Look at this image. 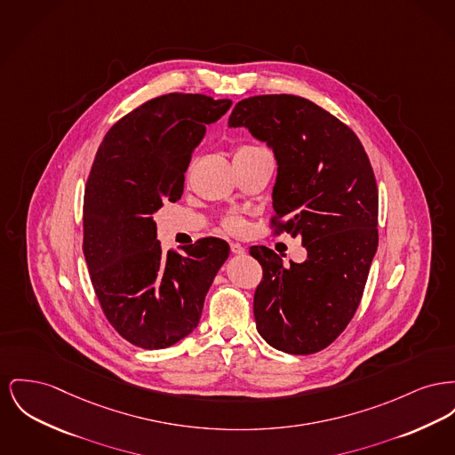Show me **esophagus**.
Returning <instances> with one entry per match:
<instances>
[{
  "instance_id": "obj_1",
  "label": "esophagus",
  "mask_w": 455,
  "mask_h": 455,
  "mask_svg": "<svg viewBox=\"0 0 455 455\" xmlns=\"http://www.w3.org/2000/svg\"><path fill=\"white\" fill-rule=\"evenodd\" d=\"M230 251H232L234 254H243V252H245L243 245L237 243V242H230Z\"/></svg>"
}]
</instances>
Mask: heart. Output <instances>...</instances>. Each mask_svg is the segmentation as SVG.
<instances>
[{
  "instance_id": "1",
  "label": "heart",
  "mask_w": 455,
  "mask_h": 455,
  "mask_svg": "<svg viewBox=\"0 0 455 455\" xmlns=\"http://www.w3.org/2000/svg\"><path fill=\"white\" fill-rule=\"evenodd\" d=\"M223 227H225L228 232H239L242 227H243V220H242L239 214H228V216L223 220Z\"/></svg>"
}]
</instances>
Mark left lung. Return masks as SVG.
Wrapping results in <instances>:
<instances>
[{
    "instance_id": "left-lung-1",
    "label": "left lung",
    "mask_w": 455,
    "mask_h": 455,
    "mask_svg": "<svg viewBox=\"0 0 455 455\" xmlns=\"http://www.w3.org/2000/svg\"><path fill=\"white\" fill-rule=\"evenodd\" d=\"M230 127H247L278 163L271 228L299 235L304 263L252 245L263 267L254 318L271 347L304 355L328 347L354 318L378 247V188L354 131L313 101L263 94L239 101Z\"/></svg>"
}]
</instances>
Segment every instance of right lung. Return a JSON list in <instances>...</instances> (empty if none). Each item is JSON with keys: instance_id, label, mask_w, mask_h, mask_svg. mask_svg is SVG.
Wrapping results in <instances>:
<instances>
[{"instance_id": "obj_1", "label": "right lung", "mask_w": 455, "mask_h": 455, "mask_svg": "<svg viewBox=\"0 0 455 455\" xmlns=\"http://www.w3.org/2000/svg\"><path fill=\"white\" fill-rule=\"evenodd\" d=\"M230 107L204 94H163L122 116L98 148L84 192L82 251L107 320L137 347L188 337L228 258L218 237L164 252L153 213L180 199L192 151Z\"/></svg>"}]
</instances>
